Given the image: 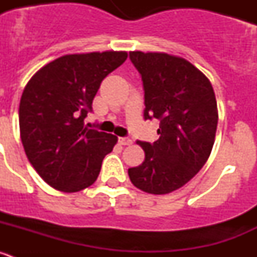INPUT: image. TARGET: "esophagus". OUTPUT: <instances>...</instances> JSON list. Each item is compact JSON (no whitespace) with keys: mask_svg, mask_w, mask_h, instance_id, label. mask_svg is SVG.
<instances>
[{"mask_svg":"<svg viewBox=\"0 0 257 257\" xmlns=\"http://www.w3.org/2000/svg\"><path fill=\"white\" fill-rule=\"evenodd\" d=\"M118 142H119V144H121V145H131V144H133V140H131L130 138H119V139H118Z\"/></svg>","mask_w":257,"mask_h":257,"instance_id":"1","label":"esophagus"}]
</instances>
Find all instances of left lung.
Returning <instances> with one entry per match:
<instances>
[{
	"label": "left lung",
	"instance_id": "obj_1",
	"mask_svg": "<svg viewBox=\"0 0 257 257\" xmlns=\"http://www.w3.org/2000/svg\"><path fill=\"white\" fill-rule=\"evenodd\" d=\"M142 76L144 118H157L160 139L139 142L145 160L128 169L131 183L151 194H167L196 176L215 143L216 97L207 77L192 63L165 52L131 51Z\"/></svg>",
	"mask_w": 257,
	"mask_h": 257
}]
</instances>
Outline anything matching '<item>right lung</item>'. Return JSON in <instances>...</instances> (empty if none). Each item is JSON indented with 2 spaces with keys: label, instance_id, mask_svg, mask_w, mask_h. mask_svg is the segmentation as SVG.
<instances>
[{
  "label": "right lung",
  "instance_id": "1",
  "mask_svg": "<svg viewBox=\"0 0 257 257\" xmlns=\"http://www.w3.org/2000/svg\"><path fill=\"white\" fill-rule=\"evenodd\" d=\"M126 51L60 56L29 79L19 105L20 139L31 165L50 187L79 192L95 183L117 136L88 128L85 118L100 83Z\"/></svg>",
  "mask_w": 257,
  "mask_h": 257
}]
</instances>
